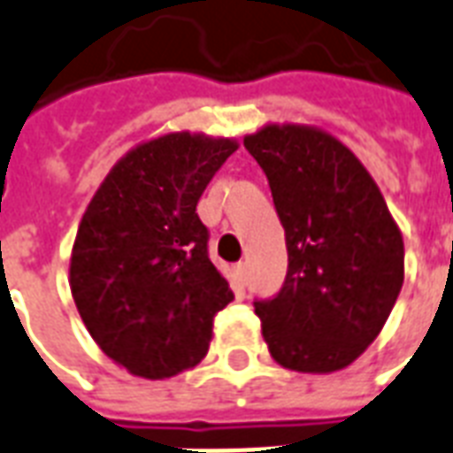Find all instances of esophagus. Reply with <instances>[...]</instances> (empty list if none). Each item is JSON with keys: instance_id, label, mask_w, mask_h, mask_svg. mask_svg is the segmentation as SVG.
I'll return each instance as SVG.
<instances>
[{"instance_id": "obj_1", "label": "esophagus", "mask_w": 453, "mask_h": 453, "mask_svg": "<svg viewBox=\"0 0 453 453\" xmlns=\"http://www.w3.org/2000/svg\"><path fill=\"white\" fill-rule=\"evenodd\" d=\"M234 270H236V277H239V281H241V287H243V284H246L248 265H246V263H239V265H236V267H234Z\"/></svg>"}]
</instances>
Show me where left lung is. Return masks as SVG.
I'll use <instances>...</instances> for the list:
<instances>
[{
    "label": "left lung",
    "instance_id": "left-lung-1",
    "mask_svg": "<svg viewBox=\"0 0 453 453\" xmlns=\"http://www.w3.org/2000/svg\"><path fill=\"white\" fill-rule=\"evenodd\" d=\"M243 145L263 166L287 236V279L253 303L272 358L296 372L346 368L399 298V226L368 169L325 131L270 124Z\"/></svg>",
    "mask_w": 453,
    "mask_h": 453
}]
</instances>
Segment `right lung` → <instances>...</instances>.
<instances>
[{"label":"right lung","mask_w":453,"mask_h":453,"mask_svg":"<svg viewBox=\"0 0 453 453\" xmlns=\"http://www.w3.org/2000/svg\"><path fill=\"white\" fill-rule=\"evenodd\" d=\"M236 148L188 131L142 142L85 210L71 294L97 346L131 375L165 380L198 365L214 315L234 301L196 207Z\"/></svg>","instance_id":"right-lung-1"}]
</instances>
